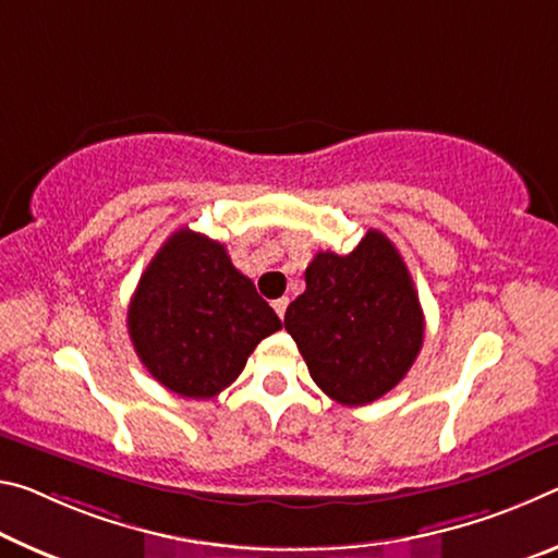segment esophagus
Returning a JSON list of instances; mask_svg holds the SVG:
<instances>
[{
	"label": "esophagus",
	"instance_id": "esophagus-1",
	"mask_svg": "<svg viewBox=\"0 0 558 558\" xmlns=\"http://www.w3.org/2000/svg\"><path fill=\"white\" fill-rule=\"evenodd\" d=\"M271 306H274V312L279 314V318H284V314H287V306H289V299H287V296H281V299L274 301Z\"/></svg>",
	"mask_w": 558,
	"mask_h": 558
}]
</instances>
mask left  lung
Listing matches in <instances>:
<instances>
[{
    "label": "left lung",
    "instance_id": "8db88e82",
    "mask_svg": "<svg viewBox=\"0 0 558 558\" xmlns=\"http://www.w3.org/2000/svg\"><path fill=\"white\" fill-rule=\"evenodd\" d=\"M284 326L308 373L341 405H368L405 378L425 339V316L400 252L368 230L351 254L318 252Z\"/></svg>",
    "mask_w": 558,
    "mask_h": 558
}]
</instances>
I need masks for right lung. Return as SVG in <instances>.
Here are the masks:
<instances>
[{
    "instance_id": "add662e5",
    "label": "right lung",
    "mask_w": 558,
    "mask_h": 558,
    "mask_svg": "<svg viewBox=\"0 0 558 558\" xmlns=\"http://www.w3.org/2000/svg\"><path fill=\"white\" fill-rule=\"evenodd\" d=\"M281 322L225 244L182 227L143 271L128 333L150 376L182 398H215Z\"/></svg>"
}]
</instances>
